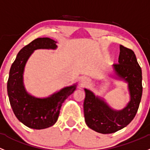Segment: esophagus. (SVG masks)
<instances>
[{"label":"esophagus","mask_w":150,"mask_h":150,"mask_svg":"<svg viewBox=\"0 0 150 150\" xmlns=\"http://www.w3.org/2000/svg\"><path fill=\"white\" fill-rule=\"evenodd\" d=\"M88 83H89V80H88V78H86V77H83L81 79V83L83 85H86Z\"/></svg>","instance_id":"esophagus-1"}]
</instances>
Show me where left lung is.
I'll list each match as a JSON object with an SVG mask.
<instances>
[{
    "label": "left lung",
    "mask_w": 150,
    "mask_h": 150,
    "mask_svg": "<svg viewBox=\"0 0 150 150\" xmlns=\"http://www.w3.org/2000/svg\"><path fill=\"white\" fill-rule=\"evenodd\" d=\"M112 67L113 73L109 77L128 85L129 101L124 108L114 109L103 98L84 88L85 121L90 129L101 134L114 133L127 127L137 112L142 95V69L132 50L120 45L119 64Z\"/></svg>",
    "instance_id": "left-lung-1"
}]
</instances>
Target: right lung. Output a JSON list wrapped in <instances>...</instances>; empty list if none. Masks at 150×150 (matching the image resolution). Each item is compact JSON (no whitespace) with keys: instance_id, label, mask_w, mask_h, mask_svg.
Wrapping results in <instances>:
<instances>
[{"instance_id":"obj_1","label":"right lung","mask_w":150,"mask_h":150,"mask_svg":"<svg viewBox=\"0 0 150 150\" xmlns=\"http://www.w3.org/2000/svg\"><path fill=\"white\" fill-rule=\"evenodd\" d=\"M57 43L48 37L34 39L20 50L11 67L7 83L11 106L18 121L31 129H43L54 125L59 117L62 103L77 88V83H75L46 98L31 95L25 88L23 72L31 55L37 50H56Z\"/></svg>"}]
</instances>
